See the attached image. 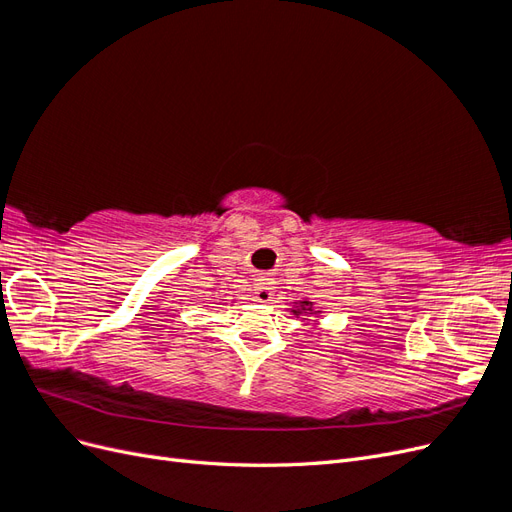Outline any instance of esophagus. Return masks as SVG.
<instances>
[{
    "label": "esophagus",
    "mask_w": 512,
    "mask_h": 512,
    "mask_svg": "<svg viewBox=\"0 0 512 512\" xmlns=\"http://www.w3.org/2000/svg\"><path fill=\"white\" fill-rule=\"evenodd\" d=\"M254 297H256V301H260V303H269L271 299H273V286L269 284V282H258L256 286H254Z\"/></svg>",
    "instance_id": "1"
}]
</instances>
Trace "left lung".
Listing matches in <instances>:
<instances>
[{
  "label": "left lung",
  "instance_id": "left-lung-1",
  "mask_svg": "<svg viewBox=\"0 0 512 512\" xmlns=\"http://www.w3.org/2000/svg\"><path fill=\"white\" fill-rule=\"evenodd\" d=\"M292 314L294 316H305V314H318V312H314V303L305 299V301H299L297 305L292 307Z\"/></svg>",
  "mask_w": 512,
  "mask_h": 512
}]
</instances>
